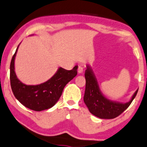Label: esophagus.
<instances>
[{"label":"esophagus","mask_w":147,"mask_h":147,"mask_svg":"<svg viewBox=\"0 0 147 147\" xmlns=\"http://www.w3.org/2000/svg\"><path fill=\"white\" fill-rule=\"evenodd\" d=\"M83 72V67L82 65H79L78 66V73L79 74H82Z\"/></svg>","instance_id":"1"}]
</instances>
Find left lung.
<instances>
[{"mask_svg":"<svg viewBox=\"0 0 147 147\" xmlns=\"http://www.w3.org/2000/svg\"><path fill=\"white\" fill-rule=\"evenodd\" d=\"M84 76L86 88L84 101L90 113L100 119H111L120 115L129 106L138 90H136L128 102L112 101L105 97L101 91L97 78L90 65H86Z\"/></svg>","mask_w":147,"mask_h":147,"instance_id":"obj_1","label":"left lung"}]
</instances>
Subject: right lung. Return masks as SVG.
Wrapping results in <instances>:
<instances>
[{
	"label": "right lung",
	"instance_id": "obj_1",
	"mask_svg": "<svg viewBox=\"0 0 147 147\" xmlns=\"http://www.w3.org/2000/svg\"><path fill=\"white\" fill-rule=\"evenodd\" d=\"M13 56L10 65L11 86L15 97L23 106L35 111H42L52 108L59 101L65 85L77 75L78 67L71 70L62 67L46 82L37 85L24 84L15 72V59L18 47Z\"/></svg>",
	"mask_w": 147,
	"mask_h": 147
}]
</instances>
